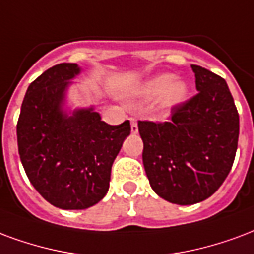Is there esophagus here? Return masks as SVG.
Wrapping results in <instances>:
<instances>
[{"mask_svg":"<svg viewBox=\"0 0 254 254\" xmlns=\"http://www.w3.org/2000/svg\"><path fill=\"white\" fill-rule=\"evenodd\" d=\"M130 129H132L133 134H136L138 132V127H137V122L134 118H130Z\"/></svg>","mask_w":254,"mask_h":254,"instance_id":"1","label":"esophagus"}]
</instances>
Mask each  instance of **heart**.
Segmentation results:
<instances>
[{"mask_svg": "<svg viewBox=\"0 0 254 254\" xmlns=\"http://www.w3.org/2000/svg\"><path fill=\"white\" fill-rule=\"evenodd\" d=\"M189 87L183 80L175 79L171 74L157 75L141 87V95L146 99H157V109L163 114L170 113L183 102Z\"/></svg>", "mask_w": 254, "mask_h": 254, "instance_id": "obj_1", "label": "heart"}]
</instances>
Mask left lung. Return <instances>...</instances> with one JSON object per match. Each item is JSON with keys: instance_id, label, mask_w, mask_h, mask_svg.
Segmentation results:
<instances>
[{"instance_id": "obj_1", "label": "left lung", "mask_w": 254, "mask_h": 254, "mask_svg": "<svg viewBox=\"0 0 254 254\" xmlns=\"http://www.w3.org/2000/svg\"><path fill=\"white\" fill-rule=\"evenodd\" d=\"M198 93L165 122L138 121L142 163L152 190L175 204H195L217 191L236 157L240 117L223 78L191 64Z\"/></svg>"}]
</instances>
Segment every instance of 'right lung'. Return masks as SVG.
Here are the masks:
<instances>
[{"mask_svg": "<svg viewBox=\"0 0 254 254\" xmlns=\"http://www.w3.org/2000/svg\"><path fill=\"white\" fill-rule=\"evenodd\" d=\"M80 72L76 63L51 67L32 82L17 122V144L28 179L47 202L63 210L91 207L106 195L114 159L130 122L109 125L94 108L63 109Z\"/></svg>", "mask_w": 254, "mask_h": 254, "instance_id": "right-lung-1", "label": "right lung"}]
</instances>
